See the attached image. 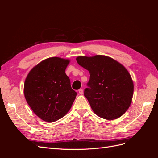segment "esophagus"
I'll list each match as a JSON object with an SVG mask.
<instances>
[{
  "label": "esophagus",
  "mask_w": 158,
  "mask_h": 158,
  "mask_svg": "<svg viewBox=\"0 0 158 158\" xmlns=\"http://www.w3.org/2000/svg\"><path fill=\"white\" fill-rule=\"evenodd\" d=\"M78 92H79V94H80V95H82L83 93H84V90H83L82 89H80L78 90Z\"/></svg>",
  "instance_id": "34e87169"
}]
</instances>
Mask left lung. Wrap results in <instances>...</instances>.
<instances>
[{
  "label": "left lung",
  "instance_id": "obj_1",
  "mask_svg": "<svg viewBox=\"0 0 158 158\" xmlns=\"http://www.w3.org/2000/svg\"><path fill=\"white\" fill-rule=\"evenodd\" d=\"M76 60L89 73L84 96L94 112L107 120L122 116L131 106L134 92L132 78L125 66L104 55L79 56Z\"/></svg>",
  "mask_w": 158,
  "mask_h": 158
}]
</instances>
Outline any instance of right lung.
<instances>
[{"label": "right lung", "instance_id": "1", "mask_svg": "<svg viewBox=\"0 0 158 158\" xmlns=\"http://www.w3.org/2000/svg\"><path fill=\"white\" fill-rule=\"evenodd\" d=\"M69 59L51 57L34 66L25 80V98L32 111L46 122H55L69 112L76 92L65 73Z\"/></svg>", "mask_w": 158, "mask_h": 158}]
</instances>
